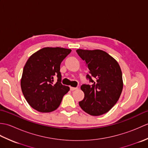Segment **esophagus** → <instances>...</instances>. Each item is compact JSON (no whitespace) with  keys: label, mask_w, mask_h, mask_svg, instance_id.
Returning <instances> with one entry per match:
<instances>
[{"label":"esophagus","mask_w":148,"mask_h":148,"mask_svg":"<svg viewBox=\"0 0 148 148\" xmlns=\"http://www.w3.org/2000/svg\"><path fill=\"white\" fill-rule=\"evenodd\" d=\"M76 89H77V87H72V86L70 87V90H71V91H74V90H76Z\"/></svg>","instance_id":"34e87169"}]
</instances>
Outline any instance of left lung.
Returning <instances> with one entry per match:
<instances>
[{
	"mask_svg": "<svg viewBox=\"0 0 148 148\" xmlns=\"http://www.w3.org/2000/svg\"><path fill=\"white\" fill-rule=\"evenodd\" d=\"M76 52L88 68L89 84L81 89L84 99L79 102L84 112L92 116L108 112L117 102L123 90L122 72L117 61L102 50L77 49Z\"/></svg>",
	"mask_w": 148,
	"mask_h": 148,
	"instance_id": "left-lung-1",
	"label": "left lung"
}]
</instances>
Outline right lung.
<instances>
[{
	"instance_id": "obj_1",
	"label": "right lung",
	"mask_w": 148,
	"mask_h": 148,
	"mask_svg": "<svg viewBox=\"0 0 148 148\" xmlns=\"http://www.w3.org/2000/svg\"><path fill=\"white\" fill-rule=\"evenodd\" d=\"M71 52L63 48H44L34 53L23 68L22 92L29 104L37 111L49 112L57 109L70 88L62 84L60 64ZM58 81L54 82V77Z\"/></svg>"
}]
</instances>
